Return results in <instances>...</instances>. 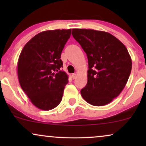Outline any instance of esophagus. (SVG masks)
<instances>
[{
    "label": "esophagus",
    "instance_id": "obj_1",
    "mask_svg": "<svg viewBox=\"0 0 146 146\" xmlns=\"http://www.w3.org/2000/svg\"><path fill=\"white\" fill-rule=\"evenodd\" d=\"M72 78L73 79H76V74H73L72 75Z\"/></svg>",
    "mask_w": 146,
    "mask_h": 146
}]
</instances>
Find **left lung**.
<instances>
[{"label":"left lung","instance_id":"obj_1","mask_svg":"<svg viewBox=\"0 0 146 146\" xmlns=\"http://www.w3.org/2000/svg\"><path fill=\"white\" fill-rule=\"evenodd\" d=\"M88 60V82L82 96L90 104L102 106L124 88L131 70V59L124 44L111 34L92 29L72 31Z\"/></svg>","mask_w":146,"mask_h":146}]
</instances>
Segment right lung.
Returning <instances> with one entry per match:
<instances>
[{"mask_svg": "<svg viewBox=\"0 0 146 146\" xmlns=\"http://www.w3.org/2000/svg\"><path fill=\"white\" fill-rule=\"evenodd\" d=\"M71 29L40 33L24 46L18 61L20 85L38 108L50 110L60 103L68 76L61 70L62 51Z\"/></svg>", "mask_w": 146, "mask_h": 146, "instance_id": "add662e5", "label": "right lung"}]
</instances>
